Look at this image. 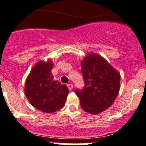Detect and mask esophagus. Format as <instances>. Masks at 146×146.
I'll list each match as a JSON object with an SVG mask.
<instances>
[{"mask_svg": "<svg viewBox=\"0 0 146 146\" xmlns=\"http://www.w3.org/2000/svg\"><path fill=\"white\" fill-rule=\"evenodd\" d=\"M67 87H68L69 90H72V89L73 88V85H72V84H68V85H67Z\"/></svg>", "mask_w": 146, "mask_h": 146, "instance_id": "34e87169", "label": "esophagus"}]
</instances>
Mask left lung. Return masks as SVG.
<instances>
[{"label":"left lung","instance_id":"obj_1","mask_svg":"<svg viewBox=\"0 0 146 146\" xmlns=\"http://www.w3.org/2000/svg\"><path fill=\"white\" fill-rule=\"evenodd\" d=\"M85 82L82 90L76 89L81 108L91 114H99L114 103L120 90V73L102 56L88 54L81 62Z\"/></svg>","mask_w":146,"mask_h":146}]
</instances>
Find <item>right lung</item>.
Listing matches in <instances>:
<instances>
[{
	"instance_id": "1",
	"label": "right lung",
	"mask_w": 146,
	"mask_h": 146,
	"mask_svg": "<svg viewBox=\"0 0 146 146\" xmlns=\"http://www.w3.org/2000/svg\"><path fill=\"white\" fill-rule=\"evenodd\" d=\"M52 62L40 60L31 70L25 83V96L33 108L46 113L64 108L69 89L54 80Z\"/></svg>"
}]
</instances>
